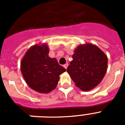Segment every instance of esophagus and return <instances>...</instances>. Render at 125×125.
I'll return each instance as SVG.
<instances>
[{"mask_svg": "<svg viewBox=\"0 0 125 125\" xmlns=\"http://www.w3.org/2000/svg\"><path fill=\"white\" fill-rule=\"evenodd\" d=\"M63 67H64V68L65 69H67V67H68V63H65V65H63Z\"/></svg>", "mask_w": 125, "mask_h": 125, "instance_id": "34e87169", "label": "esophagus"}]
</instances>
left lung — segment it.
Wrapping results in <instances>:
<instances>
[{
    "label": "left lung",
    "mask_w": 125,
    "mask_h": 125,
    "mask_svg": "<svg viewBox=\"0 0 125 125\" xmlns=\"http://www.w3.org/2000/svg\"><path fill=\"white\" fill-rule=\"evenodd\" d=\"M107 66L108 58L104 53L93 44H86L74 51L67 71L77 87L89 91L103 80Z\"/></svg>",
    "instance_id": "obj_1"
}]
</instances>
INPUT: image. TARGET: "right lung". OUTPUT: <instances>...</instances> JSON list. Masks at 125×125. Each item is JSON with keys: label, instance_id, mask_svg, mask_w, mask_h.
Listing matches in <instances>:
<instances>
[{"label": "right lung", "instance_id": "add662e5", "mask_svg": "<svg viewBox=\"0 0 125 125\" xmlns=\"http://www.w3.org/2000/svg\"><path fill=\"white\" fill-rule=\"evenodd\" d=\"M47 45H34L26 52L21 63V70L26 83L39 93H49L56 87L60 74L65 69L55 58L49 56Z\"/></svg>", "mask_w": 125, "mask_h": 125}]
</instances>
